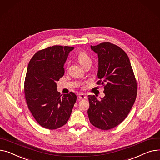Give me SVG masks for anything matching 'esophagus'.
Returning a JSON list of instances; mask_svg holds the SVG:
<instances>
[{"instance_id": "esophagus-1", "label": "esophagus", "mask_w": 160, "mask_h": 160, "mask_svg": "<svg viewBox=\"0 0 160 160\" xmlns=\"http://www.w3.org/2000/svg\"><path fill=\"white\" fill-rule=\"evenodd\" d=\"M78 97H79L80 99L85 100V99H86V98H87L86 95V94H82V93H80V94H78Z\"/></svg>"}]
</instances>
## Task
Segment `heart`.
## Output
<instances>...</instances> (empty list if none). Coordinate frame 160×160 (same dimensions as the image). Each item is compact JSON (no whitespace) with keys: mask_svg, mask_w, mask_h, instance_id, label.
I'll return each instance as SVG.
<instances>
[{"mask_svg":"<svg viewBox=\"0 0 160 160\" xmlns=\"http://www.w3.org/2000/svg\"><path fill=\"white\" fill-rule=\"evenodd\" d=\"M77 59L82 66H83L88 63H91L92 62L90 56L84 51H81L79 52L77 55Z\"/></svg>","mask_w":160,"mask_h":160,"instance_id":"heart-1","label":"heart"}]
</instances>
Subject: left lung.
<instances>
[{"label":"left lung","mask_w":160,"mask_h":160,"mask_svg":"<svg viewBox=\"0 0 160 160\" xmlns=\"http://www.w3.org/2000/svg\"><path fill=\"white\" fill-rule=\"evenodd\" d=\"M91 49L98 55L97 83L102 85L105 96L98 100L89 95L88 114L90 122L102 130L122 123L129 113L137 94V83L129 58L118 46L103 42Z\"/></svg>","instance_id":"left-lung-1"}]
</instances>
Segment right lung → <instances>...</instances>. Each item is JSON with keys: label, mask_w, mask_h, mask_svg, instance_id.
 Masks as SVG:
<instances>
[{"label": "right lung", "mask_w": 160, "mask_h": 160, "mask_svg": "<svg viewBox=\"0 0 160 160\" xmlns=\"http://www.w3.org/2000/svg\"><path fill=\"white\" fill-rule=\"evenodd\" d=\"M73 49L53 46L37 52L29 62L24 82L26 103L36 121L46 129L64 125L76 102L72 92L61 97L56 83L64 74V63Z\"/></svg>", "instance_id": "add662e5"}]
</instances>
